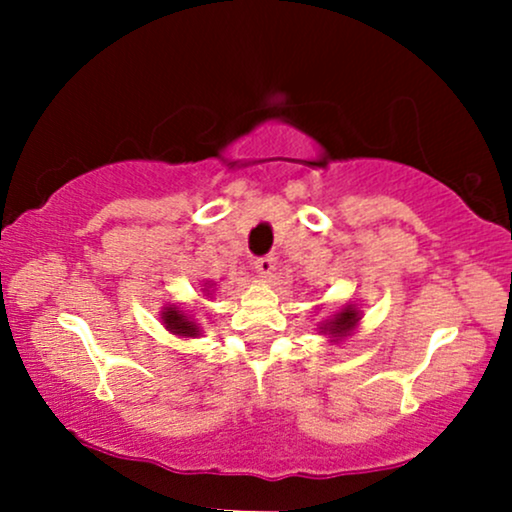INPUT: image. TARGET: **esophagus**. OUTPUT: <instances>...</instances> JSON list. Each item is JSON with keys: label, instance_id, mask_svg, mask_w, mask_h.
Returning <instances> with one entry per match:
<instances>
[{"label": "esophagus", "instance_id": "esophagus-1", "mask_svg": "<svg viewBox=\"0 0 512 512\" xmlns=\"http://www.w3.org/2000/svg\"><path fill=\"white\" fill-rule=\"evenodd\" d=\"M276 269V260L274 257H260V260L255 262V272L262 276V279H269V276L274 274Z\"/></svg>", "mask_w": 512, "mask_h": 512}]
</instances>
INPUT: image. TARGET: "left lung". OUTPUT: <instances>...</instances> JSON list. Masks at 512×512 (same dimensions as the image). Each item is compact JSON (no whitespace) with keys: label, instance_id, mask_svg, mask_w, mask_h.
I'll return each mask as SVG.
<instances>
[{"label":"left lung","instance_id":"left-lung-1","mask_svg":"<svg viewBox=\"0 0 512 512\" xmlns=\"http://www.w3.org/2000/svg\"><path fill=\"white\" fill-rule=\"evenodd\" d=\"M361 317H363L361 305L346 303L337 310V313L327 317V320L317 322V332L325 334V337H330V344H342L344 339H349L351 334L358 330V325H361Z\"/></svg>","mask_w":512,"mask_h":512}]
</instances>
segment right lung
I'll return each mask as SVG.
<instances>
[{
  "instance_id": "add662e5",
  "label": "right lung",
  "mask_w": 512,
  "mask_h": 512,
  "mask_svg": "<svg viewBox=\"0 0 512 512\" xmlns=\"http://www.w3.org/2000/svg\"><path fill=\"white\" fill-rule=\"evenodd\" d=\"M202 286H204L202 289L204 296H209V298L214 296V286H216L214 281H204ZM161 325L166 327L170 334H175V337H180V339H197L204 334L197 317L187 313V310H182L180 305H175V303H166L161 308Z\"/></svg>"
}]
</instances>
